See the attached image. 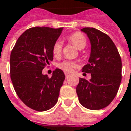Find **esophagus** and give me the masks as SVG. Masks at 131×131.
Segmentation results:
<instances>
[{
  "mask_svg": "<svg viewBox=\"0 0 131 131\" xmlns=\"http://www.w3.org/2000/svg\"><path fill=\"white\" fill-rule=\"evenodd\" d=\"M64 74H65L66 78H68V77L70 76V73H67V72H65V73H64Z\"/></svg>",
  "mask_w": 131,
  "mask_h": 131,
  "instance_id": "1",
  "label": "esophagus"
}]
</instances>
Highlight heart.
<instances>
[{"label":"heart","mask_w":131,"mask_h":131,"mask_svg":"<svg viewBox=\"0 0 131 131\" xmlns=\"http://www.w3.org/2000/svg\"><path fill=\"white\" fill-rule=\"evenodd\" d=\"M68 39L70 40L73 45L79 50L83 49L85 46L86 45V39L85 36L80 33V32H75L69 36ZM62 51V42L60 40H58L54 42L53 48H52V52L54 57H59ZM58 67L61 69L62 70L65 72H73L77 64L76 62L69 61V60H64L60 63L58 64Z\"/></svg>","instance_id":"b5f03b06"}]
</instances>
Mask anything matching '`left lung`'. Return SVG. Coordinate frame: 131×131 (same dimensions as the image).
<instances>
[{"mask_svg": "<svg viewBox=\"0 0 131 131\" xmlns=\"http://www.w3.org/2000/svg\"><path fill=\"white\" fill-rule=\"evenodd\" d=\"M91 44L89 63L82 71L91 79L80 78L76 91L80 103L90 110L107 107L117 95L121 82V59L111 38L95 28L81 29Z\"/></svg>", "mask_w": 131, "mask_h": 131, "instance_id": "obj_1", "label": "left lung"}]
</instances>
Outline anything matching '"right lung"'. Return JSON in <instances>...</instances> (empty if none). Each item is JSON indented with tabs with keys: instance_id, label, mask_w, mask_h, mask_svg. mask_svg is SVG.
<instances>
[{
	"instance_id": "add662e5",
	"label": "right lung",
	"mask_w": 131,
	"mask_h": 131,
	"mask_svg": "<svg viewBox=\"0 0 131 131\" xmlns=\"http://www.w3.org/2000/svg\"><path fill=\"white\" fill-rule=\"evenodd\" d=\"M63 28L33 27L17 39L10 54V78L15 91L29 108L44 112L58 102L65 75L55 69L51 77L42 70L53 61L52 48Z\"/></svg>"
}]
</instances>
